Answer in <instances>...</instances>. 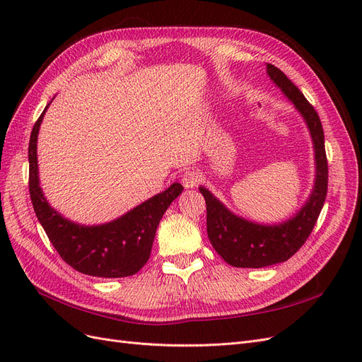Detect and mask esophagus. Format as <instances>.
Segmentation results:
<instances>
[{
    "mask_svg": "<svg viewBox=\"0 0 362 362\" xmlns=\"http://www.w3.org/2000/svg\"><path fill=\"white\" fill-rule=\"evenodd\" d=\"M201 181H202L201 175H199L198 172H194V170L185 172V173L182 175V180H181V182H182V185H184L185 189H193V187H196V185H198Z\"/></svg>",
    "mask_w": 362,
    "mask_h": 362,
    "instance_id": "esophagus-1",
    "label": "esophagus"
}]
</instances>
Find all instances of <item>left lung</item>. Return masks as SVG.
Listing matches in <instances>:
<instances>
[{
    "label": "left lung",
    "mask_w": 362,
    "mask_h": 362,
    "mask_svg": "<svg viewBox=\"0 0 362 362\" xmlns=\"http://www.w3.org/2000/svg\"><path fill=\"white\" fill-rule=\"evenodd\" d=\"M267 74L300 112L310 128L315 151V182L310 199L300 211L278 225H259L238 217L205 187H199L206 204L208 238L217 254L234 267L259 269L293 257L310 237L327 193V158L319 115L281 69L267 63Z\"/></svg>",
    "instance_id": "obj_1"
}]
</instances>
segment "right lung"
<instances>
[{"instance_id":"right-lung-1","label":"right lung","mask_w":362,"mask_h":362,"mask_svg":"<svg viewBox=\"0 0 362 362\" xmlns=\"http://www.w3.org/2000/svg\"><path fill=\"white\" fill-rule=\"evenodd\" d=\"M47 108L33 127L28 145L30 198L52 246L71 267L98 278H124L137 273L149 259L157 226L184 187L175 182L133 210L98 226L76 225L49 206L39 185L37 134Z\"/></svg>"}]
</instances>
